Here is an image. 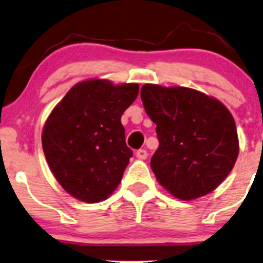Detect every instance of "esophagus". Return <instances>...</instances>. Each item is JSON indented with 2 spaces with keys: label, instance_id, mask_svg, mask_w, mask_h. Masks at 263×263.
<instances>
[{
  "label": "esophagus",
  "instance_id": "obj_1",
  "mask_svg": "<svg viewBox=\"0 0 263 263\" xmlns=\"http://www.w3.org/2000/svg\"><path fill=\"white\" fill-rule=\"evenodd\" d=\"M136 156L140 160H145L147 158V151L144 150V148H140V150L136 151Z\"/></svg>",
  "mask_w": 263,
  "mask_h": 263
}]
</instances>
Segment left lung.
<instances>
[{
    "mask_svg": "<svg viewBox=\"0 0 263 263\" xmlns=\"http://www.w3.org/2000/svg\"><path fill=\"white\" fill-rule=\"evenodd\" d=\"M141 99L156 124L159 147L150 163L156 181L183 201L213 192L239 154L229 109L216 98L184 86L145 84Z\"/></svg>",
    "mask_w": 263,
    "mask_h": 263,
    "instance_id": "obj_1",
    "label": "left lung"
}]
</instances>
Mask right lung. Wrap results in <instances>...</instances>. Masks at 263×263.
I'll list each match as a JSON object with an SVG mask.
<instances>
[{"mask_svg":"<svg viewBox=\"0 0 263 263\" xmlns=\"http://www.w3.org/2000/svg\"><path fill=\"white\" fill-rule=\"evenodd\" d=\"M139 95V84L87 79L73 85L52 109L42 131L50 172L82 202L97 203L122 181L132 150L121 117Z\"/></svg>","mask_w":263,"mask_h":263,"instance_id":"1","label":"right lung"}]
</instances>
